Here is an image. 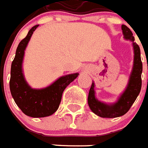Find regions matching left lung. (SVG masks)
Returning <instances> with one entry per match:
<instances>
[{
  "label": "left lung",
  "mask_w": 148,
  "mask_h": 148,
  "mask_svg": "<svg viewBox=\"0 0 148 148\" xmlns=\"http://www.w3.org/2000/svg\"><path fill=\"white\" fill-rule=\"evenodd\" d=\"M121 29L127 40H135L132 31L125 25L121 26ZM134 48V64L132 74L130 76V82L126 90L122 94L119 101L113 105H107L98 101L95 98L94 92V83L92 82L89 89L88 97V103L92 111L101 118H117L126 114L133 103L137 98L141 89L142 79L141 74L143 71V65L140 58V49L138 45L133 42Z\"/></svg>",
  "instance_id": "1"
}]
</instances>
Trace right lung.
I'll use <instances>...</instances> for the list:
<instances>
[{
	"instance_id": "obj_1",
	"label": "right lung",
	"mask_w": 148,
	"mask_h": 148,
	"mask_svg": "<svg viewBox=\"0 0 148 148\" xmlns=\"http://www.w3.org/2000/svg\"><path fill=\"white\" fill-rule=\"evenodd\" d=\"M38 26L29 29L27 37L18 44L12 63L9 82L10 91L17 106L26 115L33 118H43L54 114L60 106L64 89L78 75L76 73L61 77L43 89H33L27 85L22 72L24 50Z\"/></svg>"
}]
</instances>
